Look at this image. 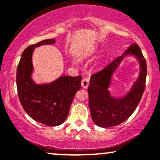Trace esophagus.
<instances>
[{"instance_id": "34e87169", "label": "esophagus", "mask_w": 160, "mask_h": 160, "mask_svg": "<svg viewBox=\"0 0 160 160\" xmlns=\"http://www.w3.org/2000/svg\"><path fill=\"white\" fill-rule=\"evenodd\" d=\"M89 79L88 78H83L82 80V82H81V85L83 88H85V89H87L88 86H89Z\"/></svg>"}]
</instances>
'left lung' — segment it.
I'll list each match as a JSON object with an SVG mask.
<instances>
[{
	"label": "left lung",
	"instance_id": "8db88e82",
	"mask_svg": "<svg viewBox=\"0 0 160 160\" xmlns=\"http://www.w3.org/2000/svg\"><path fill=\"white\" fill-rule=\"evenodd\" d=\"M135 57L139 64V74L130 89L123 97H115L109 90L113 74L124 58ZM147 77V65L140 47L132 43L102 71L91 77L89 92V107L91 118L99 127L108 128L120 125L130 117L140 102L144 93Z\"/></svg>",
	"mask_w": 160,
	"mask_h": 160
}]
</instances>
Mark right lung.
<instances>
[{"label":"right lung","mask_w":160,"mask_h":160,"mask_svg":"<svg viewBox=\"0 0 160 160\" xmlns=\"http://www.w3.org/2000/svg\"><path fill=\"white\" fill-rule=\"evenodd\" d=\"M56 43L55 39L43 40L29 46L22 54L16 71L19 101L33 120L49 126L65 122L74 95L81 87V76H60L54 81L37 83L33 80L32 55L34 48Z\"/></svg>","instance_id":"add662e5"}]
</instances>
